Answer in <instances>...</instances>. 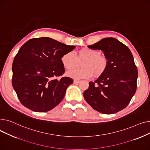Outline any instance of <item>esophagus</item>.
<instances>
[{
	"instance_id": "esophagus-1",
	"label": "esophagus",
	"mask_w": 150,
	"mask_h": 150,
	"mask_svg": "<svg viewBox=\"0 0 150 150\" xmlns=\"http://www.w3.org/2000/svg\"><path fill=\"white\" fill-rule=\"evenodd\" d=\"M80 82V81H79V80H74V83H75V84L79 83Z\"/></svg>"
}]
</instances>
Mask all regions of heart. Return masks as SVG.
I'll return each instance as SVG.
<instances>
[{"mask_svg":"<svg viewBox=\"0 0 150 150\" xmlns=\"http://www.w3.org/2000/svg\"><path fill=\"white\" fill-rule=\"evenodd\" d=\"M100 52L91 48H84L76 53V57L72 52H67L62 55L61 61L62 66L66 69L70 70L77 64L78 60L83 61L80 69L68 71L67 75L74 79L89 78L93 75L98 77L103 75L108 67V59Z\"/></svg>","mask_w":150,"mask_h":150,"instance_id":"obj_1","label":"heart"}]
</instances>
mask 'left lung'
<instances>
[{"label": "left lung", "instance_id": "1", "mask_svg": "<svg viewBox=\"0 0 150 150\" xmlns=\"http://www.w3.org/2000/svg\"><path fill=\"white\" fill-rule=\"evenodd\" d=\"M88 48L103 51L108 59L105 73L89 83L83 96L98 112L112 114L128 106L137 88L138 72L127 46L114 38H106Z\"/></svg>", "mask_w": 150, "mask_h": 150}]
</instances>
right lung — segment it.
Instances as JSON below:
<instances>
[{
    "label": "right lung",
    "mask_w": 150,
    "mask_h": 150,
    "mask_svg": "<svg viewBox=\"0 0 150 150\" xmlns=\"http://www.w3.org/2000/svg\"><path fill=\"white\" fill-rule=\"evenodd\" d=\"M75 47L48 37L31 39L21 47L13 62L12 84L23 106L44 112L60 103L74 81L57 78L65 72L61 59Z\"/></svg>",
    "instance_id": "right-lung-1"
}]
</instances>
